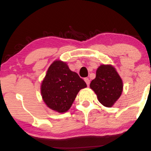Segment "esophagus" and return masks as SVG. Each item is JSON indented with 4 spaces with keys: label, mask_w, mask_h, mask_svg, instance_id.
Returning a JSON list of instances; mask_svg holds the SVG:
<instances>
[{
    "label": "esophagus",
    "mask_w": 151,
    "mask_h": 151,
    "mask_svg": "<svg viewBox=\"0 0 151 151\" xmlns=\"http://www.w3.org/2000/svg\"><path fill=\"white\" fill-rule=\"evenodd\" d=\"M84 81H85L86 84H87V86H89V84H90V80L88 78H84Z\"/></svg>",
    "instance_id": "34e87169"
}]
</instances>
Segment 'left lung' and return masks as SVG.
<instances>
[{"label": "left lung", "mask_w": 151, "mask_h": 151, "mask_svg": "<svg viewBox=\"0 0 151 151\" xmlns=\"http://www.w3.org/2000/svg\"><path fill=\"white\" fill-rule=\"evenodd\" d=\"M123 81L111 65H101L96 72V78L90 83V88L97 96L99 101L106 107H111L123 91Z\"/></svg>", "instance_id": "1"}]
</instances>
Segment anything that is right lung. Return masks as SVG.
<instances>
[{
	"label": "right lung",
	"instance_id": "1",
	"mask_svg": "<svg viewBox=\"0 0 151 151\" xmlns=\"http://www.w3.org/2000/svg\"><path fill=\"white\" fill-rule=\"evenodd\" d=\"M86 87L85 81L71 71L65 62L55 60L47 71L40 91L47 107L58 113H65L72 106L79 91Z\"/></svg>",
	"mask_w": 151,
	"mask_h": 151
}]
</instances>
